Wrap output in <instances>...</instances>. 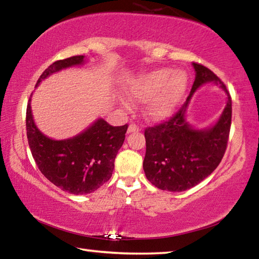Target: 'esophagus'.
<instances>
[{
    "mask_svg": "<svg viewBox=\"0 0 259 259\" xmlns=\"http://www.w3.org/2000/svg\"><path fill=\"white\" fill-rule=\"evenodd\" d=\"M140 130L139 126L137 124H130L129 128H128V134H133V133H138V131Z\"/></svg>",
    "mask_w": 259,
    "mask_h": 259,
    "instance_id": "34e87169",
    "label": "esophagus"
}]
</instances>
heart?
<instances>
[{"label":"heart","mask_w":259,"mask_h":259,"mask_svg":"<svg viewBox=\"0 0 259 259\" xmlns=\"http://www.w3.org/2000/svg\"><path fill=\"white\" fill-rule=\"evenodd\" d=\"M187 89V75L183 71L160 68L134 78L126 95L135 102H148L145 115L151 120L171 116Z\"/></svg>","instance_id":"obj_1"}]
</instances>
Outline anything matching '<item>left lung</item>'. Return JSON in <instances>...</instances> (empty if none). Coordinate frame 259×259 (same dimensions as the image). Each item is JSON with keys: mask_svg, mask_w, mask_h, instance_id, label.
I'll list each match as a JSON object with an SVG mask.
<instances>
[{"mask_svg": "<svg viewBox=\"0 0 259 259\" xmlns=\"http://www.w3.org/2000/svg\"><path fill=\"white\" fill-rule=\"evenodd\" d=\"M193 67L195 81L186 102L168 121L145 129L144 171L153 185L163 191L183 192L198 185L221 163L229 142L232 99L226 85L203 65L193 63ZM208 81L226 91L228 104L213 127L194 130L186 121V109L192 94Z\"/></svg>", "mask_w": 259, "mask_h": 259, "instance_id": "left-lung-1", "label": "left lung"}]
</instances>
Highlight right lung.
<instances>
[{
    "instance_id": "obj_1",
    "label": "right lung",
    "mask_w": 259,
    "mask_h": 259,
    "mask_svg": "<svg viewBox=\"0 0 259 259\" xmlns=\"http://www.w3.org/2000/svg\"><path fill=\"white\" fill-rule=\"evenodd\" d=\"M84 64V56L57 60L41 74L42 80L61 69ZM128 124L113 126L103 119L75 137L55 140L43 135L35 125L30 98L26 111V130L30 152L46 178L71 194H89L112 177L114 161L124 142Z\"/></svg>"
}]
</instances>
